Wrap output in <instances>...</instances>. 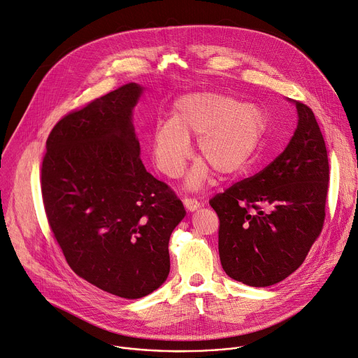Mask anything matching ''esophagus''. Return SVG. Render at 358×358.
Listing matches in <instances>:
<instances>
[{
    "instance_id": "esophagus-1",
    "label": "esophagus",
    "mask_w": 358,
    "mask_h": 358,
    "mask_svg": "<svg viewBox=\"0 0 358 358\" xmlns=\"http://www.w3.org/2000/svg\"><path fill=\"white\" fill-rule=\"evenodd\" d=\"M183 205H185V208L189 210V212H193V210H196V209H199V206H201V203L197 202L194 197H183Z\"/></svg>"
}]
</instances>
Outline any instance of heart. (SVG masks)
I'll return each mask as SVG.
<instances>
[{
  "mask_svg": "<svg viewBox=\"0 0 358 358\" xmlns=\"http://www.w3.org/2000/svg\"><path fill=\"white\" fill-rule=\"evenodd\" d=\"M264 132V116L253 105L241 103L217 92H196L180 96L172 117L157 121L152 131V159L168 178H178L190 157V136L203 161L187 176V186L206 183L210 168L220 176L239 172L255 153Z\"/></svg>",
  "mask_w": 358,
  "mask_h": 358,
  "instance_id": "heart-1",
  "label": "heart"
}]
</instances>
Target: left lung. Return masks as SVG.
I'll return each instance as SVG.
<instances>
[{
	"label": "left lung",
	"mask_w": 358,
	"mask_h": 358,
	"mask_svg": "<svg viewBox=\"0 0 358 358\" xmlns=\"http://www.w3.org/2000/svg\"><path fill=\"white\" fill-rule=\"evenodd\" d=\"M297 129L287 148L252 178L215 194L219 256L226 274L253 287L296 271L320 236L330 180L329 156L313 110L296 101Z\"/></svg>",
	"instance_id": "obj_1"
}]
</instances>
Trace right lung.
<instances>
[{
    "instance_id": "right-lung-1",
    "label": "right lung",
    "mask_w": 358,
    "mask_h": 358,
    "mask_svg": "<svg viewBox=\"0 0 358 358\" xmlns=\"http://www.w3.org/2000/svg\"><path fill=\"white\" fill-rule=\"evenodd\" d=\"M141 94L127 84L62 116L41 166L45 215L69 267L122 299L166 280L171 234L186 215L142 164L131 121Z\"/></svg>"
}]
</instances>
